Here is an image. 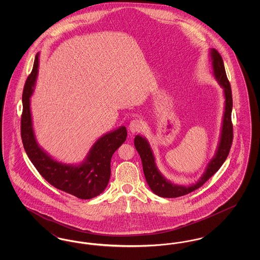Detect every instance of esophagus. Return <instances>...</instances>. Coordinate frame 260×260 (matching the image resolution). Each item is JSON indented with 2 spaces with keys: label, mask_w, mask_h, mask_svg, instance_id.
<instances>
[{
  "label": "esophagus",
  "mask_w": 260,
  "mask_h": 260,
  "mask_svg": "<svg viewBox=\"0 0 260 260\" xmlns=\"http://www.w3.org/2000/svg\"><path fill=\"white\" fill-rule=\"evenodd\" d=\"M142 128H143V123H142L139 119L133 120V121L129 123V125H128L129 132L133 133V134H136L137 132H140Z\"/></svg>",
  "instance_id": "34e87169"
}]
</instances>
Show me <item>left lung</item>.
Returning a JSON list of instances; mask_svg holds the SVG:
<instances>
[{"label":"left lung","instance_id":"obj_1","mask_svg":"<svg viewBox=\"0 0 260 260\" xmlns=\"http://www.w3.org/2000/svg\"><path fill=\"white\" fill-rule=\"evenodd\" d=\"M210 56L212 73L219 86L223 88L225 102L221 124L222 125L217 148L215 150L214 156L209 161L205 173L202 174L198 181L185 186L174 184L172 181L168 180L157 168L155 156L148 140L139 135L135 137V146L141 158L145 179L153 193L162 198H176L197 190L220 169L231 148L233 140V125L231 122L233 101L231 87L226 76L221 55L215 49H210Z\"/></svg>","mask_w":260,"mask_h":260}]
</instances>
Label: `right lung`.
<instances>
[{"label": "right lung", "instance_id": "right-lung-1", "mask_svg": "<svg viewBox=\"0 0 260 260\" xmlns=\"http://www.w3.org/2000/svg\"><path fill=\"white\" fill-rule=\"evenodd\" d=\"M39 56L37 53L22 95L21 138L26 154L40 174L55 188L79 199L96 197L108 185L112 156L126 139V128L122 125L99 137L84 161L79 164H65L53 159L38 143L30 108V99L34 92L39 71Z\"/></svg>", "mask_w": 260, "mask_h": 260}]
</instances>
